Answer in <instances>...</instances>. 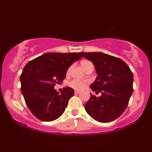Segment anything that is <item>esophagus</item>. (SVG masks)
<instances>
[{
    "instance_id": "34e87169",
    "label": "esophagus",
    "mask_w": 152,
    "mask_h": 152,
    "mask_svg": "<svg viewBox=\"0 0 152 152\" xmlns=\"http://www.w3.org/2000/svg\"><path fill=\"white\" fill-rule=\"evenodd\" d=\"M80 93V91H75V94H79Z\"/></svg>"
}]
</instances>
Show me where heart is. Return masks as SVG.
Wrapping results in <instances>:
<instances>
[{
	"instance_id": "obj_1",
	"label": "heart",
	"mask_w": 152,
	"mask_h": 152,
	"mask_svg": "<svg viewBox=\"0 0 152 152\" xmlns=\"http://www.w3.org/2000/svg\"><path fill=\"white\" fill-rule=\"evenodd\" d=\"M92 64L91 62L88 61H84L82 62V66L84 69L85 67H86L87 66ZM70 71V69H69V71ZM87 84V82L86 81H83V80H80L77 79V78H75V79L71 80V81H69V85L71 87H72L73 88L76 90H81L83 88H84L86 87Z\"/></svg>"
}]
</instances>
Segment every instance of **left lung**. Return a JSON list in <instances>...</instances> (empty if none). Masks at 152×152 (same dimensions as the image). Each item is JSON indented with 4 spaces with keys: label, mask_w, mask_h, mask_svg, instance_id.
Segmentation results:
<instances>
[{
    "label": "left lung",
    "mask_w": 152,
    "mask_h": 152,
    "mask_svg": "<svg viewBox=\"0 0 152 152\" xmlns=\"http://www.w3.org/2000/svg\"><path fill=\"white\" fill-rule=\"evenodd\" d=\"M80 54L94 64L97 76L90 87L96 97L91 94L84 108L88 115L102 123L111 122L119 117L126 109L133 93V74L121 59L100 52Z\"/></svg>",
    "instance_id": "8db88e82"
}]
</instances>
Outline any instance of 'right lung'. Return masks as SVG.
<instances>
[{"instance_id":"obj_1","label":"right lung","mask_w":152,"mask_h":152,"mask_svg":"<svg viewBox=\"0 0 152 152\" xmlns=\"http://www.w3.org/2000/svg\"><path fill=\"white\" fill-rule=\"evenodd\" d=\"M82 58L80 53H47L31 61L20 75V90L26 105L39 120L51 121L63 114L74 91L70 87L61 93L54 89L62 83L71 64Z\"/></svg>"}]
</instances>
